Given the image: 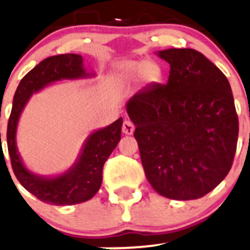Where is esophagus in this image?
Instances as JSON below:
<instances>
[{
    "mask_svg": "<svg viewBox=\"0 0 250 250\" xmlns=\"http://www.w3.org/2000/svg\"><path fill=\"white\" fill-rule=\"evenodd\" d=\"M122 130L125 135H132L133 131H135V126H133V124L130 122V120L125 119L124 122H123Z\"/></svg>",
    "mask_w": 250,
    "mask_h": 250,
    "instance_id": "1",
    "label": "esophagus"
}]
</instances>
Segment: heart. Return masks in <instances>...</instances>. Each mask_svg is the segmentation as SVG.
<instances>
[{
    "mask_svg": "<svg viewBox=\"0 0 250 250\" xmlns=\"http://www.w3.org/2000/svg\"><path fill=\"white\" fill-rule=\"evenodd\" d=\"M119 73L125 78L140 76L143 74L144 79L149 83H158L161 81L163 71L160 66L154 62H141V63H125L120 66Z\"/></svg>",
    "mask_w": 250,
    "mask_h": 250,
    "instance_id": "obj_1",
    "label": "heart"
}]
</instances>
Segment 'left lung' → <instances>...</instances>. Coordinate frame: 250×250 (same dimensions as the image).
Wrapping results in <instances>:
<instances>
[{
	"mask_svg": "<svg viewBox=\"0 0 250 250\" xmlns=\"http://www.w3.org/2000/svg\"><path fill=\"white\" fill-rule=\"evenodd\" d=\"M168 82L133 95L126 110L136 126L146 179L161 196L195 200L228 176L237 148L238 118L225 74L195 49H167Z\"/></svg>",
	"mask_w": 250,
	"mask_h": 250,
	"instance_id": "1",
	"label": "left lung"
}]
</instances>
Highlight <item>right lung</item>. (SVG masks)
Segmentation results:
<instances>
[{
	"mask_svg": "<svg viewBox=\"0 0 250 250\" xmlns=\"http://www.w3.org/2000/svg\"><path fill=\"white\" fill-rule=\"evenodd\" d=\"M83 59L77 54H61L41 61L18 85L7 126V146L13 172L20 184L42 202L55 206L77 205L91 199L102 184V169L108 156L120 141L123 119L89 136L83 153L73 168L55 178L30 173L22 165L15 146V132L22 108L33 91L61 79L85 77ZM1 135V133H0ZM1 137V136H0Z\"/></svg>",
	"mask_w": 250,
	"mask_h": 250,
	"instance_id": "right-lung-1",
	"label": "right lung"
}]
</instances>
